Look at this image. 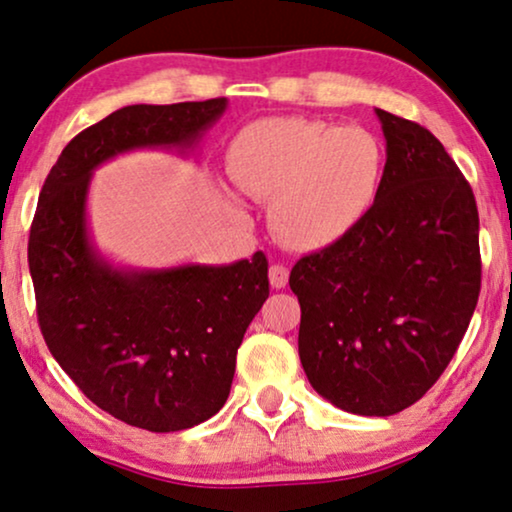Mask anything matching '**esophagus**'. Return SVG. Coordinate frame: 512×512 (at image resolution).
<instances>
[{"label":"esophagus","instance_id":"obj_1","mask_svg":"<svg viewBox=\"0 0 512 512\" xmlns=\"http://www.w3.org/2000/svg\"><path fill=\"white\" fill-rule=\"evenodd\" d=\"M288 276H290V271L285 269L283 264H271V267H269V283H271V288H276V290L285 288V285H288Z\"/></svg>","mask_w":512,"mask_h":512}]
</instances>
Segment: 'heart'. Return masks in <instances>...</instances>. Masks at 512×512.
<instances>
[{
    "label": "heart",
    "mask_w": 512,
    "mask_h": 512,
    "mask_svg": "<svg viewBox=\"0 0 512 512\" xmlns=\"http://www.w3.org/2000/svg\"><path fill=\"white\" fill-rule=\"evenodd\" d=\"M229 170L243 194L271 201V227L295 250H318L370 213L384 177V149L363 126L281 117L245 126L229 147ZM229 206H245L229 194Z\"/></svg>",
    "instance_id": "obj_1"
}]
</instances>
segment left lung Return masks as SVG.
<instances>
[{"mask_svg":"<svg viewBox=\"0 0 512 512\" xmlns=\"http://www.w3.org/2000/svg\"><path fill=\"white\" fill-rule=\"evenodd\" d=\"M386 138L377 201L358 227L292 267L299 360L339 410L391 417L454 358L480 295L473 189L424 126L374 109Z\"/></svg>","mask_w":512,"mask_h":512,"instance_id":"8db88e82","label":"left lung"}]
</instances>
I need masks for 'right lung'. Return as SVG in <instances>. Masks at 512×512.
Masks as SVG:
<instances>
[{
    "instance_id": "add662e5",
    "label": "right lung",
    "mask_w": 512,
    "mask_h": 512,
    "mask_svg": "<svg viewBox=\"0 0 512 512\" xmlns=\"http://www.w3.org/2000/svg\"><path fill=\"white\" fill-rule=\"evenodd\" d=\"M227 98L128 105L81 131L39 194L27 262L46 346L91 403L152 433L227 403L236 351L269 297L264 252L231 264L117 267L88 227L95 168L138 149L199 147Z\"/></svg>"
}]
</instances>
